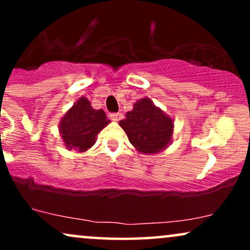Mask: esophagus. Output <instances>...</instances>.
<instances>
[{"label":"esophagus","mask_w":250,"mask_h":250,"mask_svg":"<svg viewBox=\"0 0 250 250\" xmlns=\"http://www.w3.org/2000/svg\"><path fill=\"white\" fill-rule=\"evenodd\" d=\"M110 119L113 120V121H120V120L123 119V115L121 113H113L110 114Z\"/></svg>","instance_id":"obj_1"}]
</instances>
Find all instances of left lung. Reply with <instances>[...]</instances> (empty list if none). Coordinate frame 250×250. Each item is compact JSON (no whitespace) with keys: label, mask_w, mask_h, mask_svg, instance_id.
<instances>
[{"label":"left lung","mask_w":250,"mask_h":250,"mask_svg":"<svg viewBox=\"0 0 250 250\" xmlns=\"http://www.w3.org/2000/svg\"><path fill=\"white\" fill-rule=\"evenodd\" d=\"M129 141L140 153L157 154L168 148L173 141L174 120L149 97H143L133 105L119 122Z\"/></svg>","instance_id":"obj_1"}]
</instances>
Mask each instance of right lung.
<instances>
[{
    "label": "right lung",
    "instance_id": "right-lung-1",
    "mask_svg": "<svg viewBox=\"0 0 250 250\" xmlns=\"http://www.w3.org/2000/svg\"><path fill=\"white\" fill-rule=\"evenodd\" d=\"M109 123L104 111L94 109L87 97L82 96L61 117L59 131L68 150L84 153L95 145L97 134Z\"/></svg>",
    "mask_w": 250,
    "mask_h": 250
}]
</instances>
